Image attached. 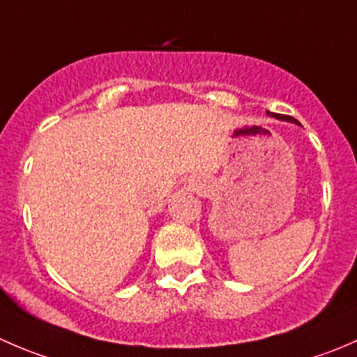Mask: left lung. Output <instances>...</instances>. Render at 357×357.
Instances as JSON below:
<instances>
[{"mask_svg": "<svg viewBox=\"0 0 357 357\" xmlns=\"http://www.w3.org/2000/svg\"><path fill=\"white\" fill-rule=\"evenodd\" d=\"M275 117H276V119H280V121H287V122H295V124H298V122H297V121H295V119H291V117H289V115H278V114H276V115H275Z\"/></svg>", "mask_w": 357, "mask_h": 357, "instance_id": "obj_1", "label": "left lung"}]
</instances>
